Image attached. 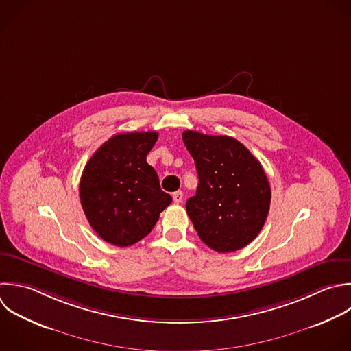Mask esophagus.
Masks as SVG:
<instances>
[{"instance_id":"1","label":"esophagus","mask_w":351,"mask_h":351,"mask_svg":"<svg viewBox=\"0 0 351 351\" xmlns=\"http://www.w3.org/2000/svg\"><path fill=\"white\" fill-rule=\"evenodd\" d=\"M182 199H184L182 191H177V192L173 193V200H174V203H181Z\"/></svg>"}]
</instances>
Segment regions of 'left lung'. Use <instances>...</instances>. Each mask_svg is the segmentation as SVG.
Wrapping results in <instances>:
<instances>
[{"label":"left lung","mask_w":351,"mask_h":351,"mask_svg":"<svg viewBox=\"0 0 351 351\" xmlns=\"http://www.w3.org/2000/svg\"><path fill=\"white\" fill-rule=\"evenodd\" d=\"M182 140L199 177L186 213L210 248L232 252L250 244L263 228L270 185L259 160L237 140L185 130Z\"/></svg>","instance_id":"left-lung-1"}]
</instances>
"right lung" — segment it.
<instances>
[{
    "label": "right lung",
    "instance_id": "right-lung-1",
    "mask_svg": "<svg viewBox=\"0 0 351 351\" xmlns=\"http://www.w3.org/2000/svg\"><path fill=\"white\" fill-rule=\"evenodd\" d=\"M156 132L115 134L86 163L80 197L93 230L107 243L128 247L155 226L171 196L160 189L147 155Z\"/></svg>",
    "mask_w": 351,
    "mask_h": 351
}]
</instances>
